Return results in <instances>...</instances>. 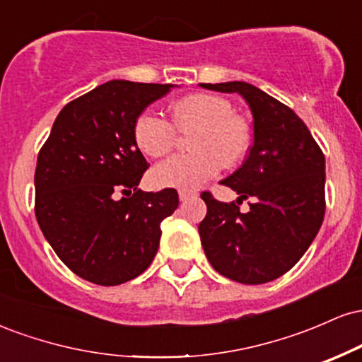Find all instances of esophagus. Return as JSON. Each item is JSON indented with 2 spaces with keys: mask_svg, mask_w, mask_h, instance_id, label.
<instances>
[{
  "mask_svg": "<svg viewBox=\"0 0 362 362\" xmlns=\"http://www.w3.org/2000/svg\"><path fill=\"white\" fill-rule=\"evenodd\" d=\"M178 197H180V201L184 202V201H189V199L195 197V194L194 192H187V190H180V192H178Z\"/></svg>",
  "mask_w": 362,
  "mask_h": 362,
  "instance_id": "34e87169",
  "label": "esophagus"
}]
</instances>
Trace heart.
Wrapping results in <instances>:
<instances>
[{"mask_svg": "<svg viewBox=\"0 0 362 362\" xmlns=\"http://www.w3.org/2000/svg\"><path fill=\"white\" fill-rule=\"evenodd\" d=\"M170 119L151 110L136 117L132 138L143 155L160 158L172 149L177 131L190 132V153L173 155L151 170L155 187L194 190L224 167H233L250 146L247 120L233 114V105L213 93H192L170 107Z\"/></svg>", "mask_w": 362, "mask_h": 362, "instance_id": "heart-1", "label": "heart"}]
</instances>
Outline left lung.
Segmentation results:
<instances>
[{
  "label": "left lung",
  "mask_w": 362,
  "mask_h": 362,
  "mask_svg": "<svg viewBox=\"0 0 362 362\" xmlns=\"http://www.w3.org/2000/svg\"><path fill=\"white\" fill-rule=\"evenodd\" d=\"M240 93L253 115V144L223 185L240 197L221 202L202 192L207 214L199 235L207 260L242 284L271 282L308 250L325 216V156L306 124L288 105L245 81L201 83ZM250 198L248 214L239 211Z\"/></svg>",
  "instance_id": "8db88e82"
}]
</instances>
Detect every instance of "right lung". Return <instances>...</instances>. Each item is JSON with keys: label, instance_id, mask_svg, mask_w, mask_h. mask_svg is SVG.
Here are the masks:
<instances>
[{"label": "right lung", "instance_id": "1", "mask_svg": "<svg viewBox=\"0 0 362 362\" xmlns=\"http://www.w3.org/2000/svg\"><path fill=\"white\" fill-rule=\"evenodd\" d=\"M173 85L112 80L59 112L35 168V218L56 255L85 281L117 286L143 274L175 189H138L149 163L132 126ZM123 195L118 197V194Z\"/></svg>", "mask_w": 362, "mask_h": 362}]
</instances>
